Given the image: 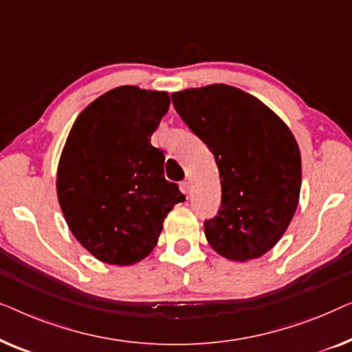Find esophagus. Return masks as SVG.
<instances>
[{
    "label": "esophagus",
    "instance_id": "1",
    "mask_svg": "<svg viewBox=\"0 0 352 352\" xmlns=\"http://www.w3.org/2000/svg\"><path fill=\"white\" fill-rule=\"evenodd\" d=\"M180 191L183 192V195H188V191H190V183L188 182H180Z\"/></svg>",
    "mask_w": 352,
    "mask_h": 352
}]
</instances>
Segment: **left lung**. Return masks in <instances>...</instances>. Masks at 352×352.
I'll return each mask as SVG.
<instances>
[{
  "instance_id": "8db88e82",
  "label": "left lung",
  "mask_w": 352,
  "mask_h": 352,
  "mask_svg": "<svg viewBox=\"0 0 352 352\" xmlns=\"http://www.w3.org/2000/svg\"><path fill=\"white\" fill-rule=\"evenodd\" d=\"M172 103L219 166L221 202L204 220L207 241L225 258H258L298 206L301 157L294 135L258 98L226 84L175 92Z\"/></svg>"
}]
</instances>
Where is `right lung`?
I'll return each instance as SVG.
<instances>
[{"instance_id": "right-lung-1", "label": "right lung", "mask_w": 352, "mask_h": 352, "mask_svg": "<svg viewBox=\"0 0 352 352\" xmlns=\"http://www.w3.org/2000/svg\"><path fill=\"white\" fill-rule=\"evenodd\" d=\"M167 92L121 86L73 124L57 172V196L73 236L100 261L133 265L155 249L162 221L185 201L150 143L169 110Z\"/></svg>"}]
</instances>
